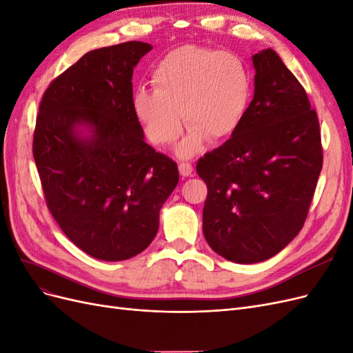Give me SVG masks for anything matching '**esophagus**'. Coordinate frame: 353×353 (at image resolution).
I'll return each instance as SVG.
<instances>
[{
	"label": "esophagus",
	"mask_w": 353,
	"mask_h": 353,
	"mask_svg": "<svg viewBox=\"0 0 353 353\" xmlns=\"http://www.w3.org/2000/svg\"><path fill=\"white\" fill-rule=\"evenodd\" d=\"M178 169H179V174L183 176H190L191 174H193V165L188 162H181L178 165Z\"/></svg>",
	"instance_id": "34e87169"
}]
</instances>
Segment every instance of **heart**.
I'll return each instance as SVG.
<instances>
[{
	"instance_id": "obj_1",
	"label": "heart",
	"mask_w": 353,
	"mask_h": 353,
	"mask_svg": "<svg viewBox=\"0 0 353 353\" xmlns=\"http://www.w3.org/2000/svg\"><path fill=\"white\" fill-rule=\"evenodd\" d=\"M153 91L137 90L132 109L148 141L174 144L183 130L188 134L176 148L179 157H193L206 141H223L239 130L253 97V77L245 61L199 46L178 47L160 59L152 72Z\"/></svg>"
}]
</instances>
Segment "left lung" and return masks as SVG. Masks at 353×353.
I'll list each match as a JSON object with an SVG mask.
<instances>
[{
    "mask_svg": "<svg viewBox=\"0 0 353 353\" xmlns=\"http://www.w3.org/2000/svg\"><path fill=\"white\" fill-rule=\"evenodd\" d=\"M252 60L248 113L196 166L208 185L203 234L213 252L237 263L270 259L297 236L323 169L319 122L305 88L274 50Z\"/></svg>",
    "mask_w": 353,
    "mask_h": 353,
    "instance_id": "1",
    "label": "left lung"
}]
</instances>
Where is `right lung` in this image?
Segmentation results:
<instances>
[{
  "mask_svg": "<svg viewBox=\"0 0 353 353\" xmlns=\"http://www.w3.org/2000/svg\"><path fill=\"white\" fill-rule=\"evenodd\" d=\"M147 42L92 50L50 83L32 152L47 206L66 237L100 261L148 248L178 166L144 141L132 73Z\"/></svg>",
  "mask_w": 353,
  "mask_h": 353,
  "instance_id": "right-lung-1",
  "label": "right lung"
}]
</instances>
